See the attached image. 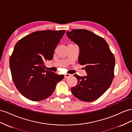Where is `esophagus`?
Returning <instances> with one entry per match:
<instances>
[{
  "label": "esophagus",
  "instance_id": "obj_1",
  "mask_svg": "<svg viewBox=\"0 0 132 132\" xmlns=\"http://www.w3.org/2000/svg\"><path fill=\"white\" fill-rule=\"evenodd\" d=\"M71 76H72V75L70 74H65L64 75V77H65V78H69V77H70Z\"/></svg>",
  "mask_w": 132,
  "mask_h": 132
}]
</instances>
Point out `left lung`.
Wrapping results in <instances>:
<instances>
[{
  "label": "left lung",
  "mask_w": 132,
  "mask_h": 132,
  "mask_svg": "<svg viewBox=\"0 0 132 132\" xmlns=\"http://www.w3.org/2000/svg\"><path fill=\"white\" fill-rule=\"evenodd\" d=\"M69 39L79 48L78 62L85 65L87 76L77 74L78 83L71 88L79 100L90 102L98 99L111 85L114 78L115 58L103 38L85 29L67 31Z\"/></svg>",
  "instance_id": "1"
}]
</instances>
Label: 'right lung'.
I'll use <instances>...</instances> for the list:
<instances>
[{
  "mask_svg": "<svg viewBox=\"0 0 132 132\" xmlns=\"http://www.w3.org/2000/svg\"><path fill=\"white\" fill-rule=\"evenodd\" d=\"M65 32L41 30L21 39L9 59L12 79L24 97L32 101L49 97L64 76L45 70L44 62L53 58L54 50Z\"/></svg>",
  "mask_w": 132,
  "mask_h": 132,
  "instance_id": "obj_1",
  "label": "right lung"
}]
</instances>
